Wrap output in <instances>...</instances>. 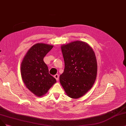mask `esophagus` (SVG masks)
Returning a JSON list of instances; mask_svg holds the SVG:
<instances>
[{"label": "esophagus", "mask_w": 126, "mask_h": 126, "mask_svg": "<svg viewBox=\"0 0 126 126\" xmlns=\"http://www.w3.org/2000/svg\"><path fill=\"white\" fill-rule=\"evenodd\" d=\"M54 77H55V79H56V80H57V81H58L59 80V75L58 74L55 75L54 76Z\"/></svg>", "instance_id": "obj_1"}]
</instances>
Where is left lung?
Masks as SVG:
<instances>
[{
	"mask_svg": "<svg viewBox=\"0 0 126 126\" xmlns=\"http://www.w3.org/2000/svg\"><path fill=\"white\" fill-rule=\"evenodd\" d=\"M64 62L60 82L68 96L78 98L84 95L94 84L97 65L92 48L86 43L73 42L62 46Z\"/></svg>",
	"mask_w": 126,
	"mask_h": 126,
	"instance_id": "obj_1",
	"label": "left lung"
}]
</instances>
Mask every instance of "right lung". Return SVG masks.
Instances as JSON below:
<instances>
[{"label": "right lung", "mask_w": 126, "mask_h": 126, "mask_svg": "<svg viewBox=\"0 0 126 126\" xmlns=\"http://www.w3.org/2000/svg\"><path fill=\"white\" fill-rule=\"evenodd\" d=\"M52 45L37 43L30 48L21 63V72L27 88L36 96L47 93L56 80L49 73L44 57L53 48Z\"/></svg>", "instance_id": "1"}]
</instances>
